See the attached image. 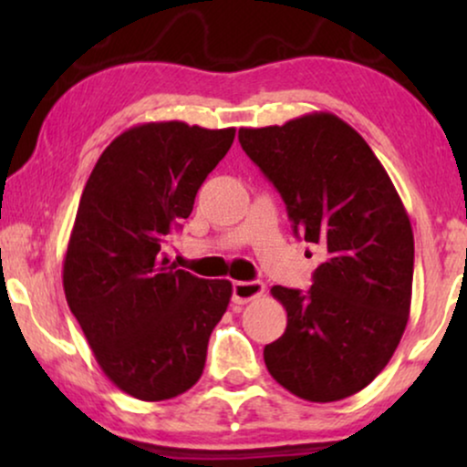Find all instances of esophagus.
Wrapping results in <instances>:
<instances>
[{
	"mask_svg": "<svg viewBox=\"0 0 467 467\" xmlns=\"http://www.w3.org/2000/svg\"><path fill=\"white\" fill-rule=\"evenodd\" d=\"M265 291L264 283L259 280H251V283H234V302L235 304H246L251 299L259 297Z\"/></svg>",
	"mask_w": 467,
	"mask_h": 467,
	"instance_id": "esophagus-1",
	"label": "esophagus"
}]
</instances>
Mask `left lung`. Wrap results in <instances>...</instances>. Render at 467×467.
Wrapping results in <instances>:
<instances>
[{
    "instance_id": "8db88e82",
    "label": "left lung",
    "mask_w": 467,
    "mask_h": 467,
    "mask_svg": "<svg viewBox=\"0 0 467 467\" xmlns=\"http://www.w3.org/2000/svg\"><path fill=\"white\" fill-rule=\"evenodd\" d=\"M283 195L296 235L323 248L308 293L272 286L286 329L264 348L272 379L297 398L337 401L391 359L412 299L414 235L366 140L331 112L238 131Z\"/></svg>"
}]
</instances>
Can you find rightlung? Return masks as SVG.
Segmentation results:
<instances>
[{"mask_svg":"<svg viewBox=\"0 0 467 467\" xmlns=\"http://www.w3.org/2000/svg\"><path fill=\"white\" fill-rule=\"evenodd\" d=\"M234 127L144 123L114 138L82 191L63 261V291L104 374L142 401L200 380L232 283L178 270L163 246L189 219Z\"/></svg>","mask_w":467,"mask_h":467,"instance_id":"add662e5","label":"right lung"}]
</instances>
